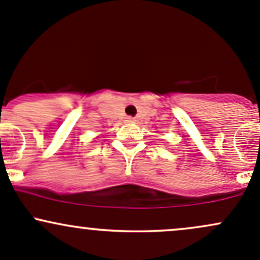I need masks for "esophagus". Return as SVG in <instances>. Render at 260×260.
<instances>
[{
	"label": "esophagus",
	"mask_w": 260,
	"mask_h": 260,
	"mask_svg": "<svg viewBox=\"0 0 260 260\" xmlns=\"http://www.w3.org/2000/svg\"><path fill=\"white\" fill-rule=\"evenodd\" d=\"M127 120H126V121L127 122H134V121H135V119H134L133 118V116H127V118H126Z\"/></svg>",
	"instance_id": "obj_1"
}]
</instances>
